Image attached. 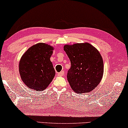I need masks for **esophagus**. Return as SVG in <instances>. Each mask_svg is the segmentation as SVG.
I'll return each mask as SVG.
<instances>
[{
    "label": "esophagus",
    "instance_id": "1",
    "mask_svg": "<svg viewBox=\"0 0 128 128\" xmlns=\"http://www.w3.org/2000/svg\"><path fill=\"white\" fill-rule=\"evenodd\" d=\"M64 70H62V72L58 73V74H58V76H62V75H64Z\"/></svg>",
    "mask_w": 128,
    "mask_h": 128
}]
</instances>
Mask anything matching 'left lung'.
I'll use <instances>...</instances> for the list:
<instances>
[{"instance_id": "obj_1", "label": "left lung", "mask_w": 128, "mask_h": 128, "mask_svg": "<svg viewBox=\"0 0 128 128\" xmlns=\"http://www.w3.org/2000/svg\"><path fill=\"white\" fill-rule=\"evenodd\" d=\"M64 50L71 64L67 79L72 90L84 93L96 88L104 73V62L98 50L88 42L65 45Z\"/></svg>"}]
</instances>
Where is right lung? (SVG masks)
Masks as SVG:
<instances>
[{
  "instance_id": "right-lung-1",
  "label": "right lung",
  "mask_w": 128,
  "mask_h": 128,
  "mask_svg": "<svg viewBox=\"0 0 128 128\" xmlns=\"http://www.w3.org/2000/svg\"><path fill=\"white\" fill-rule=\"evenodd\" d=\"M54 47L46 43L32 46L20 58L19 74L28 88L37 91L47 88L55 75L50 58Z\"/></svg>"
}]
</instances>
